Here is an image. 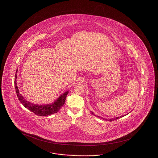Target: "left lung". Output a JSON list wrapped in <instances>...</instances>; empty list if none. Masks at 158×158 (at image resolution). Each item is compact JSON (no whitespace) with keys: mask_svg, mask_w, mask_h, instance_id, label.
Returning a JSON list of instances; mask_svg holds the SVG:
<instances>
[{"mask_svg":"<svg viewBox=\"0 0 158 158\" xmlns=\"http://www.w3.org/2000/svg\"><path fill=\"white\" fill-rule=\"evenodd\" d=\"M91 113H92V114H93V115H95V114H94V113H93V112H92V111H91ZM129 113H128V114H129ZM128 114H126V115H121V116H120V117H115L114 118H110V119H106V118H104V120H105L110 121H114V120H116V119H118V118H121V117H124V116H125V115H127ZM95 116H96V115H95ZM97 117H99V118H103L102 117H99V116H98V115H97Z\"/></svg>","mask_w":158,"mask_h":158,"instance_id":"obj_1","label":"left lung"}]
</instances>
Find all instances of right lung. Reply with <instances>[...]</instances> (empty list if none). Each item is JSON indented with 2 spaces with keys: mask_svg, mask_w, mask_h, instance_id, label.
Instances as JSON below:
<instances>
[{
  "mask_svg": "<svg viewBox=\"0 0 158 158\" xmlns=\"http://www.w3.org/2000/svg\"><path fill=\"white\" fill-rule=\"evenodd\" d=\"M18 70H16V73ZM17 75L16 73L15 77V87L16 93L17 97L19 99L21 103L23 104L26 108L29 110L31 112L34 113L35 114L40 115V116H47L51 114H55L59 112L60 108L64 105L66 97L68 95L69 91H66L62 94L59 98H57L56 101L51 104H43V105H38V104H32L26 99L23 98V95L20 94L19 90L18 89L17 83Z\"/></svg>",
  "mask_w": 158,
  "mask_h": 158,
  "instance_id": "obj_1",
  "label": "right lung"
}]
</instances>
